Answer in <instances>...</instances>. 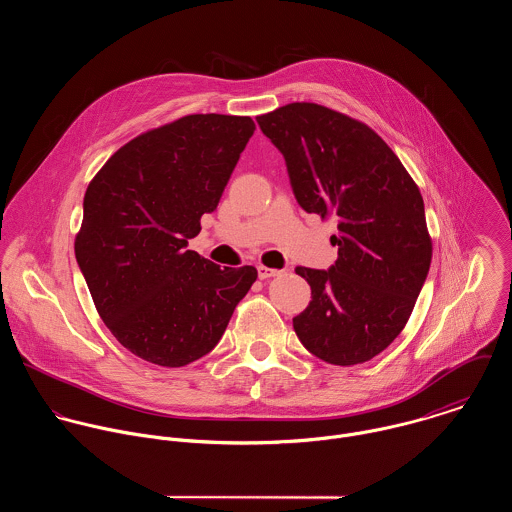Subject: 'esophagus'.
Masks as SVG:
<instances>
[{"instance_id": "34e87169", "label": "esophagus", "mask_w": 512, "mask_h": 512, "mask_svg": "<svg viewBox=\"0 0 512 512\" xmlns=\"http://www.w3.org/2000/svg\"><path fill=\"white\" fill-rule=\"evenodd\" d=\"M280 272L278 270H274V268H268V266H258V278L260 280H268V278H274V276H278Z\"/></svg>"}]
</instances>
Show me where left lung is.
I'll use <instances>...</instances> for the list:
<instances>
[{
  "instance_id": "8db88e82",
  "label": "left lung",
  "mask_w": 512,
  "mask_h": 512,
  "mask_svg": "<svg viewBox=\"0 0 512 512\" xmlns=\"http://www.w3.org/2000/svg\"><path fill=\"white\" fill-rule=\"evenodd\" d=\"M256 122L284 155L299 207L339 230L329 270L295 268L311 288L295 335L325 363H366L400 335L430 272L420 189L386 142L345 114L293 102Z\"/></svg>"
}]
</instances>
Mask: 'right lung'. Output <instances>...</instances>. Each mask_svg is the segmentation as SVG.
<instances>
[{
  "label": "right lung",
  "mask_w": 512,
  "mask_h": 512,
  "mask_svg": "<svg viewBox=\"0 0 512 512\" xmlns=\"http://www.w3.org/2000/svg\"><path fill=\"white\" fill-rule=\"evenodd\" d=\"M254 130L248 116L179 118L120 147L86 189L78 268L106 327L147 363L211 353L258 278L187 250Z\"/></svg>",
  "instance_id": "1"
}]
</instances>
